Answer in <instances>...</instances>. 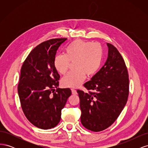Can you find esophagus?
<instances>
[{"label":"esophagus","instance_id":"obj_1","mask_svg":"<svg viewBox=\"0 0 148 148\" xmlns=\"http://www.w3.org/2000/svg\"><path fill=\"white\" fill-rule=\"evenodd\" d=\"M71 92H72L73 95H77V91H76L75 89H71Z\"/></svg>","mask_w":148,"mask_h":148}]
</instances>
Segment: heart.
<instances>
[{
    "label": "heart",
    "instance_id": "obj_1",
    "mask_svg": "<svg viewBox=\"0 0 148 148\" xmlns=\"http://www.w3.org/2000/svg\"><path fill=\"white\" fill-rule=\"evenodd\" d=\"M103 58V49L99 43H92L81 39L75 40L65 48V54H57L54 57L55 68L65 74L70 61L74 62L76 70L70 71L62 79L65 87L78 88L87 75L95 74L99 69Z\"/></svg>",
    "mask_w": 148,
    "mask_h": 148
}]
</instances>
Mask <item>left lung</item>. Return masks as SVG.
Listing matches in <instances>:
<instances>
[{"label":"left lung","instance_id":"obj_1","mask_svg":"<svg viewBox=\"0 0 148 148\" xmlns=\"http://www.w3.org/2000/svg\"><path fill=\"white\" fill-rule=\"evenodd\" d=\"M108 57L105 64L84 84L88 90H77L82 111L81 122L92 132L109 127L126 105L129 94L127 66L122 56L112 44L107 43Z\"/></svg>","mask_w":148,"mask_h":148}]
</instances>
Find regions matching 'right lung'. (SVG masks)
<instances>
[{
  "label": "right lung",
  "instance_id": "add662e5",
  "mask_svg": "<svg viewBox=\"0 0 148 148\" xmlns=\"http://www.w3.org/2000/svg\"><path fill=\"white\" fill-rule=\"evenodd\" d=\"M66 39H52L39 44L21 66L18 86L21 108L39 128L50 129L59 123L61 110L71 95L70 88H58L60 75L53 64L57 49Z\"/></svg>",
  "mask_w": 148,
  "mask_h": 148
}]
</instances>
